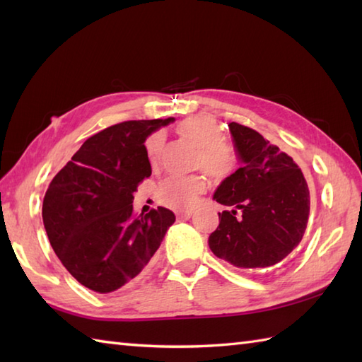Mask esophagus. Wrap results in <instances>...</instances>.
Wrapping results in <instances>:
<instances>
[{"label":"esophagus","mask_w":362,"mask_h":362,"mask_svg":"<svg viewBox=\"0 0 362 362\" xmlns=\"http://www.w3.org/2000/svg\"><path fill=\"white\" fill-rule=\"evenodd\" d=\"M193 216V211H177L175 213V218L179 221H187Z\"/></svg>","instance_id":"1"}]
</instances>
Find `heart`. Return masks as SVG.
I'll return each instance as SVG.
<instances>
[{
  "label": "heart",
  "mask_w": 362,
  "mask_h": 362,
  "mask_svg": "<svg viewBox=\"0 0 362 362\" xmlns=\"http://www.w3.org/2000/svg\"><path fill=\"white\" fill-rule=\"evenodd\" d=\"M177 134L197 146L194 165L213 179H227L240 166V153L235 146L222 138V127L209 117H188L177 124ZM163 138L160 134L146 140V153L152 165L160 158ZM206 189V180L201 174L169 177L160 183L157 199L173 210H189Z\"/></svg>",
  "instance_id": "1"
}]
</instances>
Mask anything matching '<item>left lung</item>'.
<instances>
[{"mask_svg": "<svg viewBox=\"0 0 362 362\" xmlns=\"http://www.w3.org/2000/svg\"><path fill=\"white\" fill-rule=\"evenodd\" d=\"M243 166L213 199L230 206L209 238L211 252L240 269L271 267L300 244L310 216V189L288 153L247 126L230 122Z\"/></svg>", "mask_w": 362, "mask_h": 362, "instance_id": "obj_1", "label": "left lung"}]
</instances>
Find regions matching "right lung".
Returning <instances> with one entry per match:
<instances>
[{
	"label": "right lung",
	"mask_w": 362,
	"mask_h": 362,
	"mask_svg": "<svg viewBox=\"0 0 362 362\" xmlns=\"http://www.w3.org/2000/svg\"><path fill=\"white\" fill-rule=\"evenodd\" d=\"M171 121H124L101 130L46 189L42 216L51 247L91 291L105 294L134 280L174 224L171 210L135 216L132 205L136 187L152 173L146 138Z\"/></svg>",
	"instance_id": "add662e5"
}]
</instances>
